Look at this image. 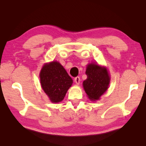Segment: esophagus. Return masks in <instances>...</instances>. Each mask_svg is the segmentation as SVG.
I'll return each instance as SVG.
<instances>
[{
    "instance_id": "esophagus-1",
    "label": "esophagus",
    "mask_w": 146,
    "mask_h": 146,
    "mask_svg": "<svg viewBox=\"0 0 146 146\" xmlns=\"http://www.w3.org/2000/svg\"><path fill=\"white\" fill-rule=\"evenodd\" d=\"M80 78L79 76H76V77L75 78V82L76 84H80Z\"/></svg>"
}]
</instances>
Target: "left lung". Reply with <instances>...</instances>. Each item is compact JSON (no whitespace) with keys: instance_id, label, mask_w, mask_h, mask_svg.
Here are the masks:
<instances>
[{"instance_id":"1","label":"left lung","mask_w":146,"mask_h":146,"mask_svg":"<svg viewBox=\"0 0 146 146\" xmlns=\"http://www.w3.org/2000/svg\"><path fill=\"white\" fill-rule=\"evenodd\" d=\"M88 77L83 82V86L91 100L99 99L108 90L110 78L107 70L95 64H89L86 71Z\"/></svg>"}]
</instances>
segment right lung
Masks as SVG:
<instances>
[{
	"mask_svg": "<svg viewBox=\"0 0 146 146\" xmlns=\"http://www.w3.org/2000/svg\"><path fill=\"white\" fill-rule=\"evenodd\" d=\"M40 78L42 88L52 102L62 100L73 83L65 69L57 62L44 65Z\"/></svg>",
	"mask_w": 146,
	"mask_h": 146,
	"instance_id": "add662e5",
	"label": "right lung"
}]
</instances>
